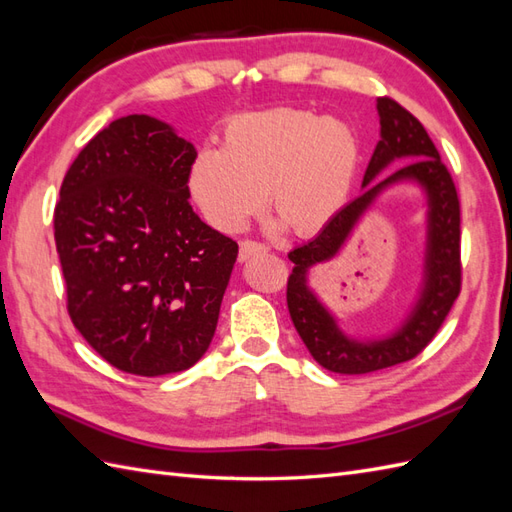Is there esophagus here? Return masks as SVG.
I'll return each mask as SVG.
<instances>
[{"label":"esophagus","mask_w":512,"mask_h":512,"mask_svg":"<svg viewBox=\"0 0 512 512\" xmlns=\"http://www.w3.org/2000/svg\"><path fill=\"white\" fill-rule=\"evenodd\" d=\"M265 252H267V245H265V243L245 239V241L241 243V249H239V260H249L252 256L265 254Z\"/></svg>","instance_id":"1"}]
</instances>
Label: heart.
Masks as SVG:
<instances>
[{
  "mask_svg": "<svg viewBox=\"0 0 512 512\" xmlns=\"http://www.w3.org/2000/svg\"><path fill=\"white\" fill-rule=\"evenodd\" d=\"M358 141L352 128L315 112L280 108L232 119L221 149L199 152L189 176L193 199L221 232L241 230L265 206L293 234H315L352 189Z\"/></svg>",
  "mask_w": 512,
  "mask_h": 512,
  "instance_id": "obj_1",
  "label": "heart"
}]
</instances>
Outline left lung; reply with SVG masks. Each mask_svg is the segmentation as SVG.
Here are the masks:
<instances>
[{
    "mask_svg": "<svg viewBox=\"0 0 512 512\" xmlns=\"http://www.w3.org/2000/svg\"><path fill=\"white\" fill-rule=\"evenodd\" d=\"M382 139L373 149L363 186L367 189L354 202L343 206L313 241L289 252L295 263L286 282V304L297 334L321 367L345 376L371 373L406 363L419 356L441 330L463 289V260H460V199L452 173L439 156L426 128L393 97H378ZM413 155L416 160L380 183L368 182L393 157ZM413 177L427 186L431 197V236L427 257V286L414 315L391 340L378 344H354L335 330L327 311L307 291V269L331 257L344 242L357 217L386 183Z\"/></svg>",
    "mask_w": 512,
    "mask_h": 512,
    "instance_id": "1",
    "label": "left lung"
}]
</instances>
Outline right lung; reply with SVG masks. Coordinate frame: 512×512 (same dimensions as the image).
Wrapping results in <instances>:
<instances>
[{
	"label": "right lung",
	"instance_id": "obj_1",
	"mask_svg": "<svg viewBox=\"0 0 512 512\" xmlns=\"http://www.w3.org/2000/svg\"><path fill=\"white\" fill-rule=\"evenodd\" d=\"M195 147L154 117L115 119L71 162L54 239L73 326L106 363L156 378L215 336L239 245L189 204Z\"/></svg>",
	"mask_w": 512,
	"mask_h": 512
}]
</instances>
